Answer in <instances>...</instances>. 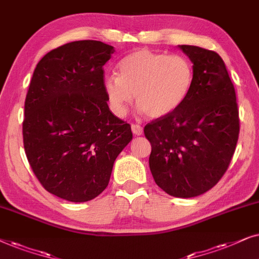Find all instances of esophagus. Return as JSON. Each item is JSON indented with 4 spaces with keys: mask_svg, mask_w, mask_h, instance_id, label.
<instances>
[{
    "mask_svg": "<svg viewBox=\"0 0 259 259\" xmlns=\"http://www.w3.org/2000/svg\"><path fill=\"white\" fill-rule=\"evenodd\" d=\"M132 130L135 135H142L143 133V127L140 124H132Z\"/></svg>",
    "mask_w": 259,
    "mask_h": 259,
    "instance_id": "34e87169",
    "label": "esophagus"
}]
</instances>
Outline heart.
I'll return each mask as SVG.
<instances>
[{
  "label": "heart",
  "instance_id": "heart-1",
  "mask_svg": "<svg viewBox=\"0 0 259 259\" xmlns=\"http://www.w3.org/2000/svg\"><path fill=\"white\" fill-rule=\"evenodd\" d=\"M118 73L104 78V91L113 111L123 116L135 95L136 104L149 117L175 111L188 97L194 70L187 58L141 48L124 57Z\"/></svg>",
  "mask_w": 259,
  "mask_h": 259
}]
</instances>
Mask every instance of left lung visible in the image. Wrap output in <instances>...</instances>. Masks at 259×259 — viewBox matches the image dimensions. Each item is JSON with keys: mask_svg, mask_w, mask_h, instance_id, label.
<instances>
[{"mask_svg": "<svg viewBox=\"0 0 259 259\" xmlns=\"http://www.w3.org/2000/svg\"><path fill=\"white\" fill-rule=\"evenodd\" d=\"M193 63L194 79L186 101L151 120L149 167L158 187L177 198L207 192L226 173L239 136L236 91L214 51L180 45Z\"/></svg>", "mask_w": 259, "mask_h": 259, "instance_id": "left-lung-1", "label": "left lung"}]
</instances>
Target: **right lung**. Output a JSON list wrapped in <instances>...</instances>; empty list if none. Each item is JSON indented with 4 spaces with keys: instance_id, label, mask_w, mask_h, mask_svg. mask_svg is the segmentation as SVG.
<instances>
[{
    "instance_id": "obj_1",
    "label": "right lung",
    "mask_w": 259,
    "mask_h": 259,
    "mask_svg": "<svg viewBox=\"0 0 259 259\" xmlns=\"http://www.w3.org/2000/svg\"><path fill=\"white\" fill-rule=\"evenodd\" d=\"M113 52L96 40L63 45L37 63L30 80L22 123L27 160L42 187L67 201L101 194L133 140L130 124L110 111L103 85Z\"/></svg>"
}]
</instances>
